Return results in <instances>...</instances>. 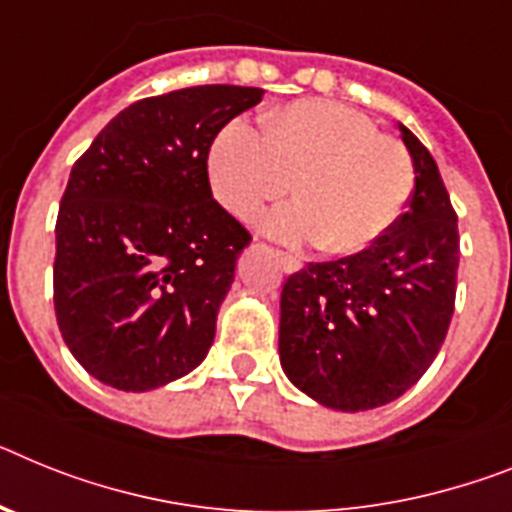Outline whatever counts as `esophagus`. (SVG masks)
Returning <instances> with one entry per match:
<instances>
[{"instance_id": "34e87169", "label": "esophagus", "mask_w": 512, "mask_h": 512, "mask_svg": "<svg viewBox=\"0 0 512 512\" xmlns=\"http://www.w3.org/2000/svg\"><path fill=\"white\" fill-rule=\"evenodd\" d=\"M278 260H281V268L286 270V273H296V270L302 268V263H299V257L289 255V252H278Z\"/></svg>"}]
</instances>
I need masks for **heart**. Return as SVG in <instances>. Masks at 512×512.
Here are the masks:
<instances>
[{
	"label": "heart",
	"instance_id": "b5f03b06",
	"mask_svg": "<svg viewBox=\"0 0 512 512\" xmlns=\"http://www.w3.org/2000/svg\"><path fill=\"white\" fill-rule=\"evenodd\" d=\"M210 187L234 216L249 218L294 184L299 200L260 218L286 244H320L333 255L375 247L401 221L414 163L401 140L336 101H296L273 111L268 130L231 119L208 156ZM297 182L294 183L293 179Z\"/></svg>",
	"mask_w": 512,
	"mask_h": 512
}]
</instances>
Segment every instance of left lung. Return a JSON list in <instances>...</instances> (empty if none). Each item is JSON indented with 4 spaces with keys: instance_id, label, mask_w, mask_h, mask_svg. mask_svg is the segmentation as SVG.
<instances>
[{
    "instance_id": "obj_1",
    "label": "left lung",
    "mask_w": 512,
    "mask_h": 512,
    "mask_svg": "<svg viewBox=\"0 0 512 512\" xmlns=\"http://www.w3.org/2000/svg\"><path fill=\"white\" fill-rule=\"evenodd\" d=\"M401 127L414 161L409 210L375 247L309 263L281 291V367L336 411L395 401L435 362L448 336L458 276V216L437 163Z\"/></svg>"
}]
</instances>
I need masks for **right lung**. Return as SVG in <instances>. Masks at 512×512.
Wrapping results in <instances>:
<instances>
[{
    "label": "right lung",
    "mask_w": 512,
    "mask_h": 512,
    "mask_svg": "<svg viewBox=\"0 0 512 512\" xmlns=\"http://www.w3.org/2000/svg\"><path fill=\"white\" fill-rule=\"evenodd\" d=\"M265 90L197 85L143 98L72 166L57 216L54 309L96 380L127 393L197 367L249 231L213 200L208 153Z\"/></svg>",
    "instance_id": "obj_1"
}]
</instances>
